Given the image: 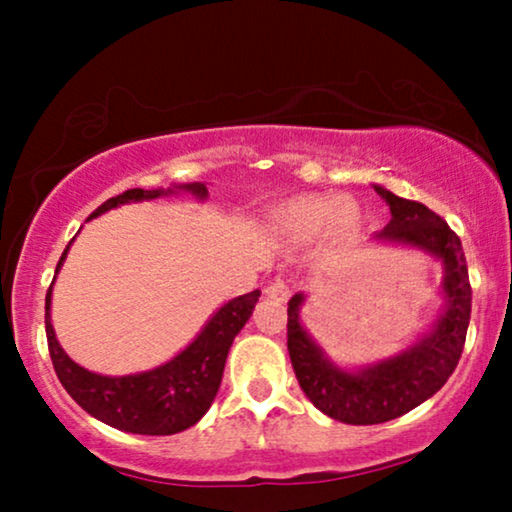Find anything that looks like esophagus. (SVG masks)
I'll return each mask as SVG.
<instances>
[{
    "label": "esophagus",
    "instance_id": "1",
    "mask_svg": "<svg viewBox=\"0 0 512 512\" xmlns=\"http://www.w3.org/2000/svg\"><path fill=\"white\" fill-rule=\"evenodd\" d=\"M265 296H268L270 300H277V303H286L291 296V289L284 279H272V282L265 286Z\"/></svg>",
    "mask_w": 512,
    "mask_h": 512
}]
</instances>
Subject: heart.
Masks as SVG:
<instances>
[{"label":"heart","mask_w":512,"mask_h":512,"mask_svg":"<svg viewBox=\"0 0 512 512\" xmlns=\"http://www.w3.org/2000/svg\"><path fill=\"white\" fill-rule=\"evenodd\" d=\"M275 221L282 233L296 240H310L328 226L352 230L359 223V207L352 200L335 195H303L279 207Z\"/></svg>","instance_id":"b5f03b06"}]
</instances>
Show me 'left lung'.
<instances>
[{"instance_id":"obj_1","label":"left lung","mask_w":512,"mask_h":512,"mask_svg":"<svg viewBox=\"0 0 512 512\" xmlns=\"http://www.w3.org/2000/svg\"><path fill=\"white\" fill-rule=\"evenodd\" d=\"M375 191L391 209V221L377 240L408 244L440 258L447 307L431 331L405 352L375 366L342 370L300 324L303 293L289 300L286 345L300 389L324 415L354 426L389 422L436 394L457 368L471 319V282L459 235L422 202L398 198L382 186Z\"/></svg>"}]
</instances>
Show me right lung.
Returning a JSON list of instances; mask_svg holds the SVG:
<instances>
[{
	"instance_id": "obj_1",
	"label": "right lung",
	"mask_w": 512,
	"mask_h": 512,
	"mask_svg": "<svg viewBox=\"0 0 512 512\" xmlns=\"http://www.w3.org/2000/svg\"><path fill=\"white\" fill-rule=\"evenodd\" d=\"M174 188L193 193L200 200L207 198V186L198 184V181ZM167 193H172V188L170 191H163V188H156V191L130 188V191L116 195V198L102 202L90 214V219L118 205H125V202L153 200ZM67 251L69 247L62 251L55 275L62 268ZM51 291L53 284L48 286L46 293V340L55 375H58L62 387L88 415L114 426L118 431L142 433V436H172V433L186 431L188 426L200 422L221 387L228 349L233 345L235 335L249 321L258 296H261V291H251L240 298L228 300L207 321L198 338L163 366L137 375L109 377L81 368L60 347L51 324Z\"/></svg>"
}]
</instances>
